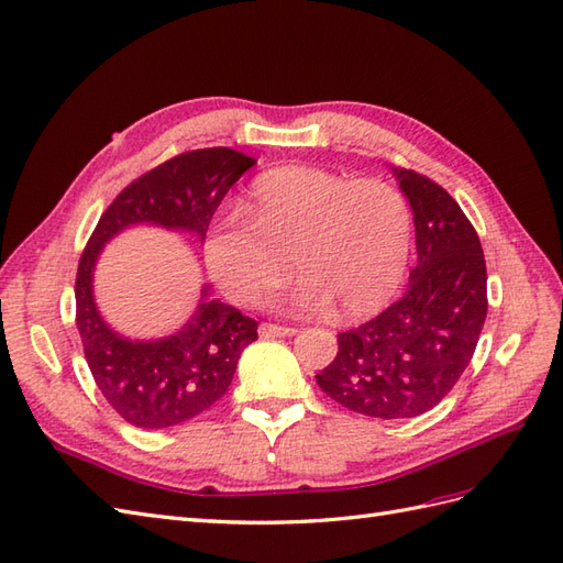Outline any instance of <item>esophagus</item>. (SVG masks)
I'll list each match as a JSON object with an SVG mask.
<instances>
[{
	"instance_id": "esophagus-1",
	"label": "esophagus",
	"mask_w": 563,
	"mask_h": 563,
	"mask_svg": "<svg viewBox=\"0 0 563 563\" xmlns=\"http://www.w3.org/2000/svg\"><path fill=\"white\" fill-rule=\"evenodd\" d=\"M297 333V328L278 325V323H262L258 325V335L262 338H290Z\"/></svg>"
}]
</instances>
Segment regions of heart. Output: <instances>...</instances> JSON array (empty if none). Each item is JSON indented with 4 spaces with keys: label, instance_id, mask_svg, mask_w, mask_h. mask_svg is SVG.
<instances>
[{
    "label": "heart",
    "instance_id": "1",
    "mask_svg": "<svg viewBox=\"0 0 563 563\" xmlns=\"http://www.w3.org/2000/svg\"><path fill=\"white\" fill-rule=\"evenodd\" d=\"M411 209L383 178L287 166L264 173L244 216H223L205 240L216 285L242 307L264 305L295 271L305 276L295 309L338 319L378 311L405 278Z\"/></svg>",
    "mask_w": 563,
    "mask_h": 563
}]
</instances>
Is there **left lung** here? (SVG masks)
Listing matches in <instances>:
<instances>
[{"label":"left lung","mask_w":563,"mask_h":563,"mask_svg":"<svg viewBox=\"0 0 563 563\" xmlns=\"http://www.w3.org/2000/svg\"><path fill=\"white\" fill-rule=\"evenodd\" d=\"M407 195L419 264L401 299L338 335V356L316 383L338 405L373 419H413L438 407L466 371L487 316L478 233L454 197L416 170L395 168Z\"/></svg>","instance_id":"left-lung-1"}]
</instances>
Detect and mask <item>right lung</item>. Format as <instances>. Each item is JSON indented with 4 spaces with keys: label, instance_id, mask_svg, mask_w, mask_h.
I'll return each mask as SVG.
<instances>
[{
    "label": "right lung",
    "instance_id": "1",
    "mask_svg": "<svg viewBox=\"0 0 563 563\" xmlns=\"http://www.w3.org/2000/svg\"><path fill=\"white\" fill-rule=\"evenodd\" d=\"M256 162L228 150H192L158 164L123 187L85 244L76 276V325L99 393L125 423L162 430L190 421L219 401L256 321L205 295L176 335L133 342L113 333L92 299V268L104 242L135 223L192 230L205 240L211 216Z\"/></svg>",
    "mask_w": 563,
    "mask_h": 563
}]
</instances>
